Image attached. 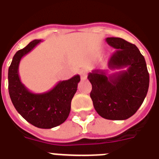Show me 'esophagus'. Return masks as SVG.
I'll return each mask as SVG.
<instances>
[{
	"mask_svg": "<svg viewBox=\"0 0 159 159\" xmlns=\"http://www.w3.org/2000/svg\"><path fill=\"white\" fill-rule=\"evenodd\" d=\"M80 76H81L82 80L86 79V77H87V72L86 70H81L80 71Z\"/></svg>",
	"mask_w": 159,
	"mask_h": 159,
	"instance_id": "obj_1",
	"label": "esophagus"
}]
</instances>
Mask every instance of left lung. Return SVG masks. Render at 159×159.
Listing matches in <instances>:
<instances>
[{"instance_id": "1", "label": "left lung", "mask_w": 159, "mask_h": 159, "mask_svg": "<svg viewBox=\"0 0 159 159\" xmlns=\"http://www.w3.org/2000/svg\"><path fill=\"white\" fill-rule=\"evenodd\" d=\"M106 42L117 50L109 59V68L120 71L108 74L107 71L95 69L89 73L87 78L92 85L90 95L95 111L102 117L127 119L136 113L148 92L146 63L134 44L120 37H107Z\"/></svg>"}]
</instances>
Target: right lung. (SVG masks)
<instances>
[{"label": "right lung", "mask_w": 159, "mask_h": 159, "mask_svg": "<svg viewBox=\"0 0 159 159\" xmlns=\"http://www.w3.org/2000/svg\"><path fill=\"white\" fill-rule=\"evenodd\" d=\"M41 42V40H34L15 53L8 71V89L14 106L26 121L38 128L50 129L62 124L68 118L80 76L60 81L47 92H31L20 81L19 63L24 55Z\"/></svg>", "instance_id": "obj_1"}]
</instances>
